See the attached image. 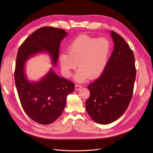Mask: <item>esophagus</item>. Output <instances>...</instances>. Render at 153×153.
I'll list each match as a JSON object with an SVG mask.
<instances>
[{"label": "esophagus", "mask_w": 153, "mask_h": 153, "mask_svg": "<svg viewBox=\"0 0 153 153\" xmlns=\"http://www.w3.org/2000/svg\"><path fill=\"white\" fill-rule=\"evenodd\" d=\"M82 87V86L81 85L76 84V85H75V90H76V91H79V90L81 89Z\"/></svg>", "instance_id": "34e87169"}]
</instances>
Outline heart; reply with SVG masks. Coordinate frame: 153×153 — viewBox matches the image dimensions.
Returning <instances> with one entry per match:
<instances>
[{"label":"heart","mask_w":153,"mask_h":153,"mask_svg":"<svg viewBox=\"0 0 153 153\" xmlns=\"http://www.w3.org/2000/svg\"><path fill=\"white\" fill-rule=\"evenodd\" d=\"M110 53V44L105 38L96 39L87 35L75 38L68 48V53H62L59 62L62 74L69 77L72 70L79 67L74 79L82 82L88 78L95 79L105 68Z\"/></svg>","instance_id":"1"}]
</instances>
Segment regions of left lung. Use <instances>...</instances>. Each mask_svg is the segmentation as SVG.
<instances>
[{"label": "left lung", "instance_id": "left-lung-1", "mask_svg": "<svg viewBox=\"0 0 153 153\" xmlns=\"http://www.w3.org/2000/svg\"><path fill=\"white\" fill-rule=\"evenodd\" d=\"M114 48L100 77L88 86L87 113L96 123L109 124L121 117L131 100L136 78L134 57L125 40L111 31Z\"/></svg>", "mask_w": 153, "mask_h": 153}]
</instances>
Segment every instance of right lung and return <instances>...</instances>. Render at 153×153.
Masks as SVG:
<instances>
[{"instance_id": "add662e5", "label": "right lung", "mask_w": 153, "mask_h": 153, "mask_svg": "<svg viewBox=\"0 0 153 153\" xmlns=\"http://www.w3.org/2000/svg\"><path fill=\"white\" fill-rule=\"evenodd\" d=\"M67 34L61 28H40L23 42L18 50L14 73L16 88L24 111L39 124H50L62 114L67 96L74 91L75 85L56 75L52 68L40 81L30 82L25 73V62L37 53L47 52L55 66L60 42Z\"/></svg>"}]
</instances>
